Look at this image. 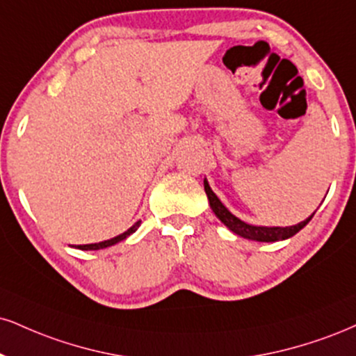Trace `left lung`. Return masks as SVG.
I'll list each match as a JSON object with an SVG mask.
<instances>
[{
  "mask_svg": "<svg viewBox=\"0 0 356 356\" xmlns=\"http://www.w3.org/2000/svg\"><path fill=\"white\" fill-rule=\"evenodd\" d=\"M204 189H205V194L209 197V202H211V207L213 213H216L219 219L224 222V224L229 227L232 232H235L237 235H241V237H245V238H250V241H257V242H277V241H285V238L289 237H293L295 234L300 232V230L305 227L308 222L312 220L310 216L307 220L300 222V224L297 225H292V227H257V225H248L245 222H242L241 219H237V217L234 216V213H230L227 211V207L224 204L220 202L219 197L213 194L211 187H209V184L204 181Z\"/></svg>",
  "mask_w": 356,
  "mask_h": 356,
  "instance_id": "8db88e82",
  "label": "left lung"
}]
</instances>
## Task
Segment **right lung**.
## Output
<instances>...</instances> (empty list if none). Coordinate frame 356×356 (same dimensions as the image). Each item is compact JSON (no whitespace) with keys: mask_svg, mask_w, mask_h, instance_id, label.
<instances>
[{"mask_svg":"<svg viewBox=\"0 0 356 356\" xmlns=\"http://www.w3.org/2000/svg\"><path fill=\"white\" fill-rule=\"evenodd\" d=\"M139 225H140V220H139V222H136V224L132 225L131 229L127 230V232H124V234H121V235H118V237L111 238V241H104V242H99V243H89V245H78V248H81V250H99V248L111 247V245H114V243H118V242L124 241V238H126V237H129L131 234H134L136 230H137V227H139Z\"/></svg>","mask_w":356,"mask_h":356,"instance_id":"obj_1","label":"right lung"}]
</instances>
